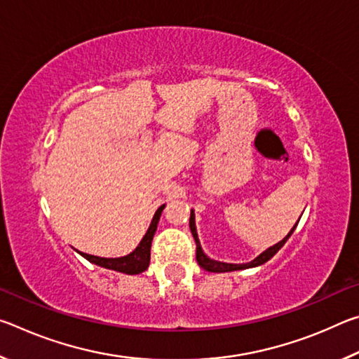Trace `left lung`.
I'll return each instance as SVG.
<instances>
[{
  "label": "left lung",
  "mask_w": 359,
  "mask_h": 359,
  "mask_svg": "<svg viewBox=\"0 0 359 359\" xmlns=\"http://www.w3.org/2000/svg\"><path fill=\"white\" fill-rule=\"evenodd\" d=\"M296 226H297V223L294 224V228H296ZM294 228L290 231L287 238H283L280 242H277L276 245H272V247L267 248V250H264L263 253H261L258 258H255V259L252 261V263H247V264H229V263H220V261H214V259H210V258H208V257H205V255L203 253V250H201V244H199V241H198L196 226H194V214H193V210H191V214H190V229H191V234H193V238H194V242H196V261H198V264L203 267V269L209 271V272H228V271H239V269H245V267H255V266L264 264L266 261H269V259H271L272 257H274V255H276L278 250H280V248L285 245V242H287L290 236L293 234Z\"/></svg>",
  "instance_id": "8db88e82"
}]
</instances>
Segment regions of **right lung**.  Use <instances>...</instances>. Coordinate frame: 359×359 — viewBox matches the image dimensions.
<instances>
[{"instance_id": "add662e5", "label": "right lung", "mask_w": 359, "mask_h": 359, "mask_svg": "<svg viewBox=\"0 0 359 359\" xmlns=\"http://www.w3.org/2000/svg\"><path fill=\"white\" fill-rule=\"evenodd\" d=\"M165 205L158 208L155 212L154 220L150 223V228L147 229V233L141 241V244L136 247V250L126 255V257L121 258H100V257H93V255H87V253H81L83 258H87L92 263L107 267V269H114L118 272H125V274H139V272H144L149 267L150 263V247H151V239H154V234L156 231V224L158 220H160V215Z\"/></svg>"}]
</instances>
